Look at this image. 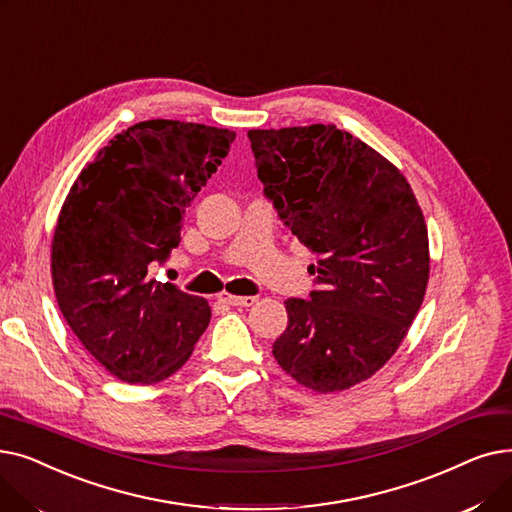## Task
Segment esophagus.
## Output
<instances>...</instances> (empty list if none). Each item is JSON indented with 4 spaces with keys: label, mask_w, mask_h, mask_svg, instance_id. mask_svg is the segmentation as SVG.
<instances>
[{
    "label": "esophagus",
    "mask_w": 512,
    "mask_h": 512,
    "mask_svg": "<svg viewBox=\"0 0 512 512\" xmlns=\"http://www.w3.org/2000/svg\"><path fill=\"white\" fill-rule=\"evenodd\" d=\"M218 302H223V304H227V306H239V308H243V306H252L254 302H256V298L254 296H231V294H221L218 296Z\"/></svg>",
    "instance_id": "obj_1"
}]
</instances>
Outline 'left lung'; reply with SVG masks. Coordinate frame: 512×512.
Instances as JSON below:
<instances>
[{
  "instance_id": "obj_1",
  "label": "left lung",
  "mask_w": 512,
  "mask_h": 512,
  "mask_svg": "<svg viewBox=\"0 0 512 512\" xmlns=\"http://www.w3.org/2000/svg\"><path fill=\"white\" fill-rule=\"evenodd\" d=\"M248 137L264 196L316 256V289L285 300L275 360L314 392H342L392 358L423 304V212L392 162L335 125Z\"/></svg>"
}]
</instances>
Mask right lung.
Segmentation results:
<instances>
[{
    "instance_id": "1",
    "label": "right lung",
    "mask_w": 512,
    "mask_h": 512,
    "mask_svg": "<svg viewBox=\"0 0 512 512\" xmlns=\"http://www.w3.org/2000/svg\"><path fill=\"white\" fill-rule=\"evenodd\" d=\"M235 133L145 120L81 170L52 241L58 306L85 350L127 383L179 371L210 323L204 298L150 279L181 241L187 206L229 154Z\"/></svg>"
}]
</instances>
